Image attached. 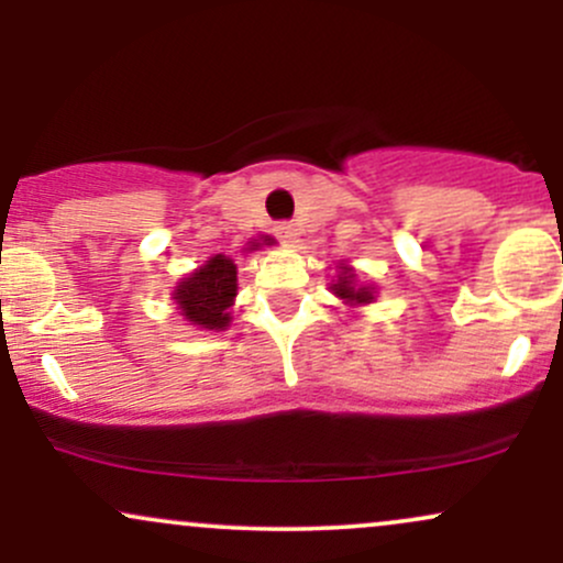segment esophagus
Here are the masks:
<instances>
[{"mask_svg":"<svg viewBox=\"0 0 563 563\" xmlns=\"http://www.w3.org/2000/svg\"><path fill=\"white\" fill-rule=\"evenodd\" d=\"M275 235L280 238V241H296V235H299V232H296V228L290 222H277Z\"/></svg>","mask_w":563,"mask_h":563,"instance_id":"obj_1","label":"esophagus"}]
</instances>
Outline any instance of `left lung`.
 <instances>
[{
  "label": "left lung",
  "mask_w": 563,
  "mask_h": 563,
  "mask_svg": "<svg viewBox=\"0 0 563 563\" xmlns=\"http://www.w3.org/2000/svg\"><path fill=\"white\" fill-rule=\"evenodd\" d=\"M352 280H354L352 269L344 267V275L339 277V283H335L333 290L341 296V299H346L349 303H371L373 301V290L365 288V286L357 288Z\"/></svg>",
  "instance_id": "obj_1"
}]
</instances>
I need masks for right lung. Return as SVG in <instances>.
Wrapping results in <instances>:
<instances>
[{
    "mask_svg": "<svg viewBox=\"0 0 563 563\" xmlns=\"http://www.w3.org/2000/svg\"><path fill=\"white\" fill-rule=\"evenodd\" d=\"M264 243H273V238H264ZM260 245V243H256ZM238 290V267L228 256L217 254L214 260L185 277L174 290L179 309L190 325H200L206 331H224L230 322L232 299Z\"/></svg>",
    "mask_w": 563,
    "mask_h": 563,
    "instance_id": "obj_1",
    "label": "right lung"
}]
</instances>
